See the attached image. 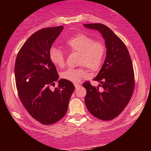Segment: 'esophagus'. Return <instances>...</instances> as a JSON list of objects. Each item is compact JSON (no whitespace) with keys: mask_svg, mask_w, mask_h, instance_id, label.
Returning <instances> with one entry per match:
<instances>
[{"mask_svg":"<svg viewBox=\"0 0 151 151\" xmlns=\"http://www.w3.org/2000/svg\"><path fill=\"white\" fill-rule=\"evenodd\" d=\"M75 87H76V88H79L80 86H81V85H80V84H78V83H76V84H75Z\"/></svg>","mask_w":151,"mask_h":151,"instance_id":"esophagus-1","label":"esophagus"}]
</instances>
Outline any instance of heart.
Wrapping results in <instances>:
<instances>
[{
	"mask_svg": "<svg viewBox=\"0 0 151 151\" xmlns=\"http://www.w3.org/2000/svg\"><path fill=\"white\" fill-rule=\"evenodd\" d=\"M64 46L70 52L78 53V63L84 65L78 69H69L61 73V78L72 82H78L88 76V66L92 70L101 67L105 56V46L100 41L85 34L80 33L73 35L64 41ZM49 58L57 68L65 65V56L60 49L51 47L49 50Z\"/></svg>",
	"mask_w": 151,
	"mask_h": 151,
	"instance_id": "1",
	"label": "heart"
}]
</instances>
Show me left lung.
Here are the masks:
<instances>
[{
    "label": "left lung",
    "instance_id": "1",
    "mask_svg": "<svg viewBox=\"0 0 151 151\" xmlns=\"http://www.w3.org/2000/svg\"><path fill=\"white\" fill-rule=\"evenodd\" d=\"M85 28L98 31L105 41L106 58L94 81L100 82L94 87L88 82L85 105L94 116L101 120H110L118 116L130 101L134 87V75L129 50L122 40L105 25L85 24ZM103 89L101 91L99 87Z\"/></svg>",
    "mask_w": 151,
    "mask_h": 151
}]
</instances>
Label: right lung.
Returning a JSON list of instances; mask_svg holds the SVG:
<instances>
[{
  "mask_svg": "<svg viewBox=\"0 0 151 151\" xmlns=\"http://www.w3.org/2000/svg\"><path fill=\"white\" fill-rule=\"evenodd\" d=\"M63 26L45 28L28 38L17 54L15 79L18 94L28 113L44 125H51L63 118L68 110L75 86L60 78L49 58L52 45ZM58 82L54 91L50 85Z\"/></svg>",
  "mask_w": 151,
  "mask_h": 151,
  "instance_id": "add662e5",
  "label": "right lung"
}]
</instances>
